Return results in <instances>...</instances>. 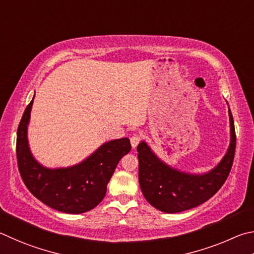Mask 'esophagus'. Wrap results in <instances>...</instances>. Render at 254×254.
I'll return each instance as SVG.
<instances>
[{
    "mask_svg": "<svg viewBox=\"0 0 254 254\" xmlns=\"http://www.w3.org/2000/svg\"><path fill=\"white\" fill-rule=\"evenodd\" d=\"M140 139H141L140 135H134V136H131V137H130V144H131V147H132V148H136V147H137V145L139 144Z\"/></svg>",
    "mask_w": 254,
    "mask_h": 254,
    "instance_id": "34e87169",
    "label": "esophagus"
}]
</instances>
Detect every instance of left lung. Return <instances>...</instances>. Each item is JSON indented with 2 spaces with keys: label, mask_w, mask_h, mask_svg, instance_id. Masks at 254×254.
Masks as SVG:
<instances>
[{
  "label": "left lung",
  "mask_w": 254,
  "mask_h": 254,
  "mask_svg": "<svg viewBox=\"0 0 254 254\" xmlns=\"http://www.w3.org/2000/svg\"><path fill=\"white\" fill-rule=\"evenodd\" d=\"M230 117V145L223 158L211 171L203 174L182 172L163 162L146 141L137 146L138 179L144 197L150 205L164 213H179L206 202L228 179L235 152V129Z\"/></svg>",
  "instance_id": "1"
}]
</instances>
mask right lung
Masks as SVG:
<instances>
[{"label": "right lung", "instance_id": "right-lung-1", "mask_svg": "<svg viewBox=\"0 0 254 254\" xmlns=\"http://www.w3.org/2000/svg\"><path fill=\"white\" fill-rule=\"evenodd\" d=\"M34 96L17 127L16 158L22 180L35 197L57 211L80 214L95 208L107 192V184L123 156L131 149L126 137L102 144L82 162L69 167L49 168L31 153L28 126Z\"/></svg>", "mask_w": 254, "mask_h": 254}]
</instances>
